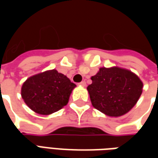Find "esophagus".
<instances>
[{"label":"esophagus","mask_w":158,"mask_h":158,"mask_svg":"<svg viewBox=\"0 0 158 158\" xmlns=\"http://www.w3.org/2000/svg\"><path fill=\"white\" fill-rule=\"evenodd\" d=\"M79 85H81V86H85L86 85V82H85V81H82V82L79 83Z\"/></svg>","instance_id":"esophagus-1"}]
</instances>
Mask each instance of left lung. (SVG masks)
Segmentation results:
<instances>
[{
  "mask_svg": "<svg viewBox=\"0 0 158 158\" xmlns=\"http://www.w3.org/2000/svg\"><path fill=\"white\" fill-rule=\"evenodd\" d=\"M87 87L93 106L107 116L119 117L135 105L142 93L139 77L120 68L100 69Z\"/></svg>",
  "mask_w": 158,
  "mask_h": 158,
  "instance_id": "left-lung-1",
  "label": "left lung"
}]
</instances>
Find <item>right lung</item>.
Returning <instances> with one entry per match:
<instances>
[{"label": "right lung", "mask_w": 158, "mask_h": 158, "mask_svg": "<svg viewBox=\"0 0 158 158\" xmlns=\"http://www.w3.org/2000/svg\"><path fill=\"white\" fill-rule=\"evenodd\" d=\"M75 86L69 78L53 69L29 78L23 85L21 95L29 108L49 115L68 104Z\"/></svg>", "instance_id": "add662e5"}]
</instances>
